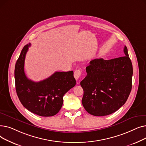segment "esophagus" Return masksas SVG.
<instances>
[{"instance_id":"1","label":"esophagus","mask_w":146,"mask_h":146,"mask_svg":"<svg viewBox=\"0 0 146 146\" xmlns=\"http://www.w3.org/2000/svg\"><path fill=\"white\" fill-rule=\"evenodd\" d=\"M82 75V72L80 70H76L74 71V77L76 79V80H77L79 79V78Z\"/></svg>"}]
</instances>
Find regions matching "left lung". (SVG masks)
<instances>
[{
  "label": "left lung",
  "instance_id": "8db88e82",
  "mask_svg": "<svg viewBox=\"0 0 146 146\" xmlns=\"http://www.w3.org/2000/svg\"><path fill=\"white\" fill-rule=\"evenodd\" d=\"M125 55L111 60L96 58L86 68L87 76L81 82L82 104L94 116L111 114L127 101L132 88L133 65L128 50Z\"/></svg>",
  "mask_w": 146,
  "mask_h": 146
}]
</instances>
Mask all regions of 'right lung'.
Returning <instances> with one entry per match:
<instances>
[{"instance_id": "obj_1", "label": "right lung", "mask_w": 146, "mask_h": 146, "mask_svg": "<svg viewBox=\"0 0 146 146\" xmlns=\"http://www.w3.org/2000/svg\"><path fill=\"white\" fill-rule=\"evenodd\" d=\"M30 45L24 46L15 64L17 95L22 105L30 112L41 117L54 116L62 107L64 94L76 85L73 72H56L38 82L28 79L24 72V63Z\"/></svg>"}]
</instances>
